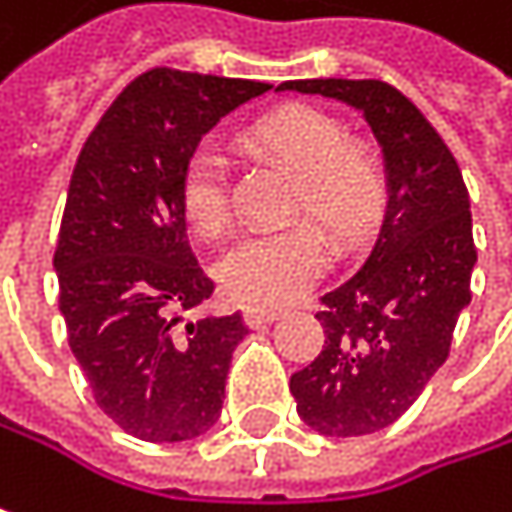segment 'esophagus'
Instances as JSON below:
<instances>
[{"label": "esophagus", "mask_w": 512, "mask_h": 512, "mask_svg": "<svg viewBox=\"0 0 512 512\" xmlns=\"http://www.w3.org/2000/svg\"><path fill=\"white\" fill-rule=\"evenodd\" d=\"M278 314H281V311H275V308H260V305H252V308H246V323L255 329V326H263V323L278 320Z\"/></svg>", "instance_id": "1"}]
</instances>
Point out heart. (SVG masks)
<instances>
[{"label": "heart", "instance_id": "b5f03b06", "mask_svg": "<svg viewBox=\"0 0 512 512\" xmlns=\"http://www.w3.org/2000/svg\"><path fill=\"white\" fill-rule=\"evenodd\" d=\"M252 145L278 156L296 174L293 213L314 216L341 246L361 240L385 207V168L373 151L347 145L344 127L311 106H287L249 130ZM186 222L207 240L234 222L231 162L216 145L195 148L180 180ZM332 246L314 222L252 231L219 260V281L246 305H287L329 266Z\"/></svg>", "mask_w": 512, "mask_h": 512}]
</instances>
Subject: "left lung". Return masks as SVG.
Listing matches in <instances>:
<instances>
[{"label": "left lung", "mask_w": 512, "mask_h": 512, "mask_svg": "<svg viewBox=\"0 0 512 512\" xmlns=\"http://www.w3.org/2000/svg\"><path fill=\"white\" fill-rule=\"evenodd\" d=\"M278 91L358 109L385 159V216L358 272L317 314L326 344L290 376L299 418L323 436L394 424L451 353L471 302V204L460 165L421 109L379 79H293Z\"/></svg>", "instance_id": "obj_1"}]
</instances>
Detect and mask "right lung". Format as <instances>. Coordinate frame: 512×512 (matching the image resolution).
<instances>
[{"mask_svg": "<svg viewBox=\"0 0 512 512\" xmlns=\"http://www.w3.org/2000/svg\"><path fill=\"white\" fill-rule=\"evenodd\" d=\"M266 82L154 67L76 159L52 266L67 341L97 406L130 436L186 442L222 412L243 314L183 323L213 296L186 240L180 180L198 142Z\"/></svg>", "mask_w": 512, "mask_h": 512, "instance_id": "1", "label": "right lung"}]
</instances>
